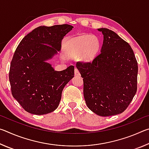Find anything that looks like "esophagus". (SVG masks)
<instances>
[{
    "instance_id": "obj_1",
    "label": "esophagus",
    "mask_w": 149,
    "mask_h": 149,
    "mask_svg": "<svg viewBox=\"0 0 149 149\" xmlns=\"http://www.w3.org/2000/svg\"><path fill=\"white\" fill-rule=\"evenodd\" d=\"M74 74H75V75H76V76H79V75H81L80 74V72L79 71V70H78L77 68H75Z\"/></svg>"
}]
</instances>
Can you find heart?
Returning a JSON list of instances; mask_svg holds the SVG:
<instances>
[{
    "instance_id": "obj_1",
    "label": "heart",
    "mask_w": 149,
    "mask_h": 149,
    "mask_svg": "<svg viewBox=\"0 0 149 149\" xmlns=\"http://www.w3.org/2000/svg\"><path fill=\"white\" fill-rule=\"evenodd\" d=\"M100 46L98 37L94 35H84L70 39L65 45L64 52L69 58H76L81 53L82 58L89 61L99 52Z\"/></svg>"
}]
</instances>
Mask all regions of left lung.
I'll return each mask as SVG.
<instances>
[{
  "label": "left lung",
  "mask_w": 149,
  "mask_h": 149,
  "mask_svg": "<svg viewBox=\"0 0 149 149\" xmlns=\"http://www.w3.org/2000/svg\"><path fill=\"white\" fill-rule=\"evenodd\" d=\"M104 35L100 53L92 62H77L84 78L87 107L97 115L109 116L124 112L137 89L138 64L132 47L115 32L98 29Z\"/></svg>",
  "instance_id": "left-lung-1"
}]
</instances>
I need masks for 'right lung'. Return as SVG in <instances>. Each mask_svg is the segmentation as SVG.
Segmentation results:
<instances>
[{
  "label": "right lung",
  "instance_id": "1",
  "mask_svg": "<svg viewBox=\"0 0 149 149\" xmlns=\"http://www.w3.org/2000/svg\"><path fill=\"white\" fill-rule=\"evenodd\" d=\"M73 26H40L24 37L10 63L9 81L14 98L31 114L42 115L58 107L64 87L74 75V66L60 72L45 60L61 49V42Z\"/></svg>",
  "mask_w": 149,
  "mask_h": 149
}]
</instances>
